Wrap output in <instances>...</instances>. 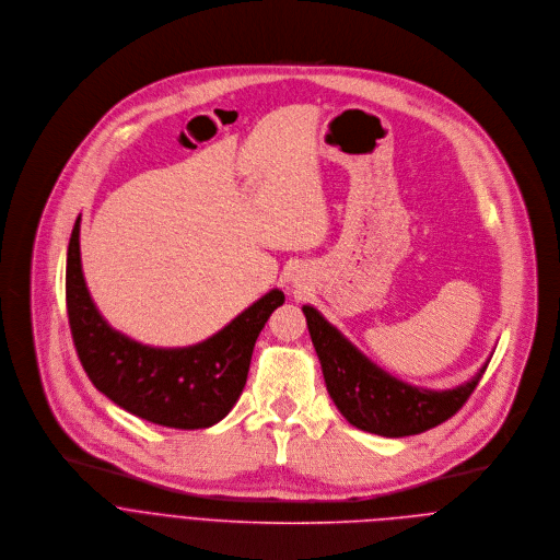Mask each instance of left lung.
<instances>
[{
  "instance_id": "1",
  "label": "left lung",
  "mask_w": 560,
  "mask_h": 560,
  "mask_svg": "<svg viewBox=\"0 0 560 560\" xmlns=\"http://www.w3.org/2000/svg\"><path fill=\"white\" fill-rule=\"evenodd\" d=\"M302 313L332 404L351 425L364 432L408 436L443 423L468 401L490 362L486 360L475 377L455 388L415 386L369 360L315 306L304 304Z\"/></svg>"
}]
</instances>
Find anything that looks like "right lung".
<instances>
[{
    "label": "right lung",
    "mask_w": 560,
    "mask_h": 560,
    "mask_svg": "<svg viewBox=\"0 0 560 560\" xmlns=\"http://www.w3.org/2000/svg\"><path fill=\"white\" fill-rule=\"evenodd\" d=\"M79 232L81 215L68 245L66 304L79 360L96 390L124 410L167 428L198 430L225 419L247 384L258 335L284 302V293L271 289L198 345H141L98 313L81 269Z\"/></svg>",
    "instance_id": "right-lung-1"
}]
</instances>
